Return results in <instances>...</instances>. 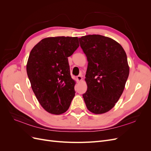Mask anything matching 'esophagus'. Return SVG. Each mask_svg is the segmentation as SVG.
Wrapping results in <instances>:
<instances>
[{
  "mask_svg": "<svg viewBox=\"0 0 151 151\" xmlns=\"http://www.w3.org/2000/svg\"><path fill=\"white\" fill-rule=\"evenodd\" d=\"M77 81L78 82H81L83 81V77H82L81 75L77 76Z\"/></svg>",
  "mask_w": 151,
  "mask_h": 151,
  "instance_id": "1",
  "label": "esophagus"
}]
</instances>
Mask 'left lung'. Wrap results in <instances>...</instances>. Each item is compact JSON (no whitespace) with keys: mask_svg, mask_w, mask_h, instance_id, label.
<instances>
[{"mask_svg":"<svg viewBox=\"0 0 151 151\" xmlns=\"http://www.w3.org/2000/svg\"><path fill=\"white\" fill-rule=\"evenodd\" d=\"M88 62L83 96L88 110L103 114L111 109L124 90L129 66L124 49L115 40L99 35L79 38Z\"/></svg>","mask_w":151,"mask_h":151,"instance_id":"obj_1","label":"left lung"}]
</instances>
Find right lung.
<instances>
[{"label":"right lung","mask_w":151,"mask_h":151,"mask_svg":"<svg viewBox=\"0 0 151 151\" xmlns=\"http://www.w3.org/2000/svg\"><path fill=\"white\" fill-rule=\"evenodd\" d=\"M79 46L77 37L44 38L31 50L26 71L38 102L47 112L60 115L75 96L68 57Z\"/></svg>","instance_id":"add662e5"}]
</instances>
